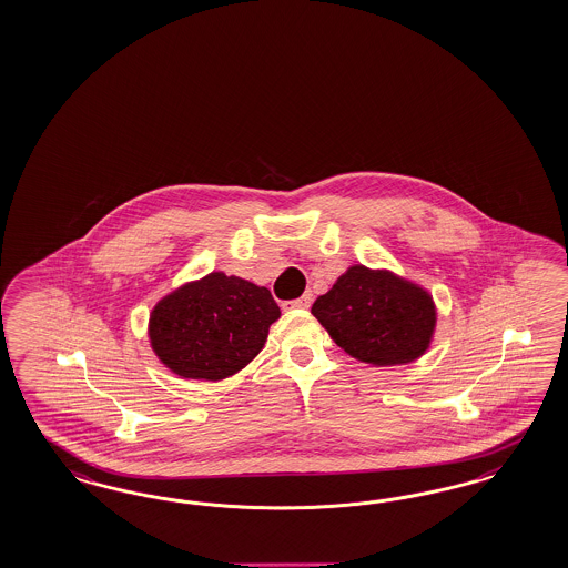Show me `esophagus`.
Wrapping results in <instances>:
<instances>
[{
	"instance_id": "1",
	"label": "esophagus",
	"mask_w": 568,
	"mask_h": 568,
	"mask_svg": "<svg viewBox=\"0 0 568 568\" xmlns=\"http://www.w3.org/2000/svg\"><path fill=\"white\" fill-rule=\"evenodd\" d=\"M310 304H312V293H304L302 297H297V300H292V302H287L285 306L292 310H308Z\"/></svg>"
}]
</instances>
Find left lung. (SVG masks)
<instances>
[{
	"label": "left lung",
	"mask_w": 568,
	"mask_h": 568,
	"mask_svg": "<svg viewBox=\"0 0 568 568\" xmlns=\"http://www.w3.org/2000/svg\"><path fill=\"white\" fill-rule=\"evenodd\" d=\"M312 314L352 358L375 366L420 358L437 323L427 290L392 271L362 264L349 266L325 295H318Z\"/></svg>",
	"instance_id": "obj_1"
}]
</instances>
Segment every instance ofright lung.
Returning <instances> with one entry per match:
<instances>
[{
	"label": "right lung",
	"instance_id": "1",
	"mask_svg": "<svg viewBox=\"0 0 568 568\" xmlns=\"http://www.w3.org/2000/svg\"><path fill=\"white\" fill-rule=\"evenodd\" d=\"M281 310L266 287L224 273L181 285L150 314V344L183 378L221 381L260 354Z\"/></svg>",
	"mask_w": 568,
	"mask_h": 568
}]
</instances>
